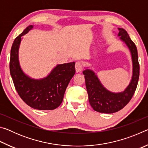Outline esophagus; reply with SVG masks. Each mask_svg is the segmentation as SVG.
<instances>
[{
    "label": "esophagus",
    "instance_id": "1",
    "mask_svg": "<svg viewBox=\"0 0 148 148\" xmlns=\"http://www.w3.org/2000/svg\"><path fill=\"white\" fill-rule=\"evenodd\" d=\"M75 69H76V72H80L82 69H83V67H82V64L81 62L77 61L76 62V64H75Z\"/></svg>",
    "mask_w": 148,
    "mask_h": 148
}]
</instances>
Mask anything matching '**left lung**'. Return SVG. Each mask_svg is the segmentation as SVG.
Instances as JSON below:
<instances>
[{"label": "left lung", "instance_id": "left-lung-1", "mask_svg": "<svg viewBox=\"0 0 148 148\" xmlns=\"http://www.w3.org/2000/svg\"><path fill=\"white\" fill-rule=\"evenodd\" d=\"M118 29V36L127 45L131 55L132 74L128 86L121 92H112L104 87L93 71L86 69L83 71L89 103L95 111L100 113L112 114L123 108L133 96L139 79L140 66L136 45L125 29Z\"/></svg>", "mask_w": 148, "mask_h": 148}]
</instances>
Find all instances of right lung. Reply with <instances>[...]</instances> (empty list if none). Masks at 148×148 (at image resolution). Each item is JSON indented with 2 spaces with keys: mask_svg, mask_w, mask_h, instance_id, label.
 Returning <instances> with one entry per match:
<instances>
[{
  "mask_svg": "<svg viewBox=\"0 0 148 148\" xmlns=\"http://www.w3.org/2000/svg\"><path fill=\"white\" fill-rule=\"evenodd\" d=\"M29 25L14 40L10 61V71L16 89L21 99L34 109L51 110L62 103L65 91L76 72L75 62L59 64L46 77L32 78L21 69L19 49L22 36L33 28Z\"/></svg>",
  "mask_w": 148,
  "mask_h": 148,
  "instance_id": "add662e5",
  "label": "right lung"
}]
</instances>
